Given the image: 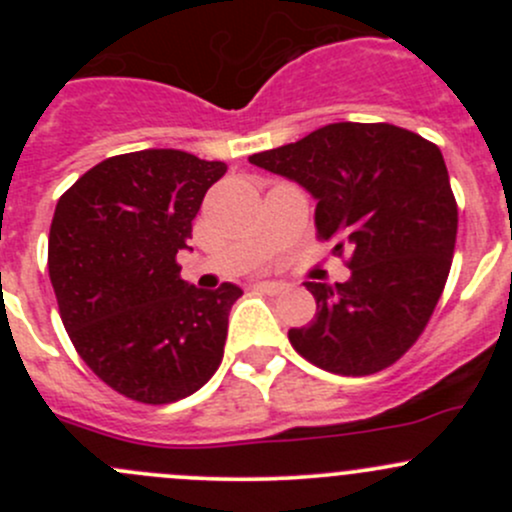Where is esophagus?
<instances>
[{"mask_svg":"<svg viewBox=\"0 0 512 512\" xmlns=\"http://www.w3.org/2000/svg\"><path fill=\"white\" fill-rule=\"evenodd\" d=\"M257 287L265 289V292H270V294H282V292H287L285 282H260V285H257Z\"/></svg>","mask_w":512,"mask_h":512,"instance_id":"1","label":"esophagus"}]
</instances>
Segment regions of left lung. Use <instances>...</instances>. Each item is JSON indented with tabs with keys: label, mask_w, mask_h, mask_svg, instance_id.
<instances>
[{
	"label": "left lung",
	"mask_w": 512,
	"mask_h": 512,
	"mask_svg": "<svg viewBox=\"0 0 512 512\" xmlns=\"http://www.w3.org/2000/svg\"><path fill=\"white\" fill-rule=\"evenodd\" d=\"M317 200L319 240L334 242L352 277L304 282L317 314L289 342L314 366L369 376L409 352L448 272L458 205L436 143L391 123H329L302 141L250 156Z\"/></svg>",
	"instance_id": "8db88e82"
}]
</instances>
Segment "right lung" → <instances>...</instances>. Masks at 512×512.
<instances>
[{
    "instance_id": "1",
    "label": "right lung",
    "mask_w": 512,
    "mask_h": 512,
    "mask_svg": "<svg viewBox=\"0 0 512 512\" xmlns=\"http://www.w3.org/2000/svg\"><path fill=\"white\" fill-rule=\"evenodd\" d=\"M225 170L220 160L148 148L101 160L56 203L49 277L61 322L86 366L126 399L173 404L223 361L242 289L188 285L175 257Z\"/></svg>"
}]
</instances>
